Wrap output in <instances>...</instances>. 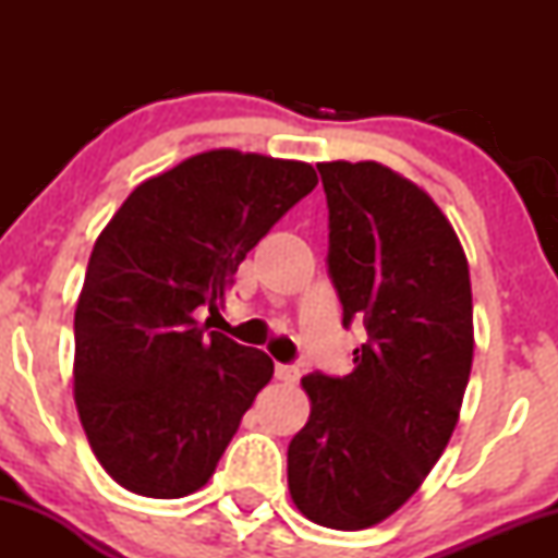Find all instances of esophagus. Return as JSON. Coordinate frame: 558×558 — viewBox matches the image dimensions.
<instances>
[{"instance_id":"1","label":"esophagus","mask_w":558,"mask_h":558,"mask_svg":"<svg viewBox=\"0 0 558 558\" xmlns=\"http://www.w3.org/2000/svg\"><path fill=\"white\" fill-rule=\"evenodd\" d=\"M275 377L283 383H296L299 380V367L296 364H278L275 367Z\"/></svg>"}]
</instances>
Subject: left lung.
Here are the masks:
<instances>
[{"label":"left lung","mask_w":558,"mask_h":558,"mask_svg":"<svg viewBox=\"0 0 558 558\" xmlns=\"http://www.w3.org/2000/svg\"><path fill=\"white\" fill-rule=\"evenodd\" d=\"M328 272L343 328L362 323L343 377L312 373L306 425L288 446V490L332 530L383 522L420 488L459 422L475 330L464 248L417 183L380 162H319Z\"/></svg>","instance_id":"left-lung-1"}]
</instances>
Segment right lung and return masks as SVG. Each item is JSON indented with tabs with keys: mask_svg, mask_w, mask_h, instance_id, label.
<instances>
[{
	"mask_svg": "<svg viewBox=\"0 0 558 558\" xmlns=\"http://www.w3.org/2000/svg\"><path fill=\"white\" fill-rule=\"evenodd\" d=\"M315 185L306 162L213 149L136 185L99 233L75 306L73 393L125 490L181 498L213 477L272 360L196 315L220 310L246 254Z\"/></svg>",
	"mask_w": 558,
	"mask_h": 558,
	"instance_id": "right-lung-1",
	"label": "right lung"
}]
</instances>
